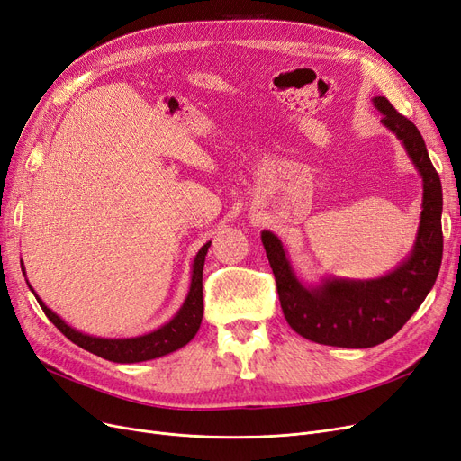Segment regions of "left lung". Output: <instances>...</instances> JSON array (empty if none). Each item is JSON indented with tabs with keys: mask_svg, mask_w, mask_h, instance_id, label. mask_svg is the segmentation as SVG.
<instances>
[{
	"mask_svg": "<svg viewBox=\"0 0 461 461\" xmlns=\"http://www.w3.org/2000/svg\"><path fill=\"white\" fill-rule=\"evenodd\" d=\"M373 105L421 177V213L407 257L378 278L327 274L308 284L294 272L280 238L270 230L261 232L287 323L294 333L325 346L373 348L392 339L433 289L443 261V187L426 141L414 122L397 113L384 96L373 98Z\"/></svg>",
	"mask_w": 461,
	"mask_h": 461,
	"instance_id": "left-lung-1",
	"label": "left lung"
}]
</instances>
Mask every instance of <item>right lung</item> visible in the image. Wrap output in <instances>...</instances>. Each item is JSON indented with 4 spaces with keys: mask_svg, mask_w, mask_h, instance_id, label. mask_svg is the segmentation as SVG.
I'll use <instances>...</instances> for the list:
<instances>
[{
    "mask_svg": "<svg viewBox=\"0 0 461 461\" xmlns=\"http://www.w3.org/2000/svg\"><path fill=\"white\" fill-rule=\"evenodd\" d=\"M212 242H206L198 249L193 259L191 267V284L189 291L185 294V301L179 306V310L164 325L149 330V333H143L138 337H122V339H107V337H95L83 333L79 329H73L68 325L57 312H52L40 297L38 293L33 291L30 282L26 280L33 297L38 299L40 306L43 308L45 316L54 323V327L62 330L73 344L81 346L86 352L95 354L98 357H104L113 363H140V361H151L162 356H168L176 349L189 344L194 335L198 333L202 316H204V299H202V270H204L206 253ZM23 272L26 274L24 263Z\"/></svg>",
    "mask_w": 461,
    "mask_h": 461,
    "instance_id": "add662e5",
    "label": "right lung"
}]
</instances>
